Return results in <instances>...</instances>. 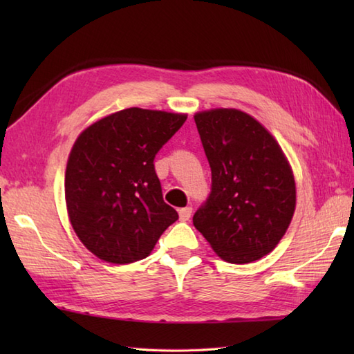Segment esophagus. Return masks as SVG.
Returning <instances> with one entry per match:
<instances>
[{"label":"esophagus","mask_w":354,"mask_h":354,"mask_svg":"<svg viewBox=\"0 0 354 354\" xmlns=\"http://www.w3.org/2000/svg\"><path fill=\"white\" fill-rule=\"evenodd\" d=\"M190 216H192V207H185L179 209V221L187 222L190 219Z\"/></svg>","instance_id":"esophagus-1"}]
</instances>
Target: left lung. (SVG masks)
I'll return each mask as SVG.
<instances>
[{
  "label": "left lung",
  "instance_id": "obj_1",
  "mask_svg": "<svg viewBox=\"0 0 354 354\" xmlns=\"http://www.w3.org/2000/svg\"><path fill=\"white\" fill-rule=\"evenodd\" d=\"M212 169V192L193 225L221 259L245 265L269 254L295 212V181L281 147L237 109L194 115Z\"/></svg>",
  "mask_w": 354,
  "mask_h": 354
}]
</instances>
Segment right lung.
Listing matches in <instances>:
<instances>
[{"label": "right lung", "mask_w": 354, "mask_h": 354, "mask_svg": "<svg viewBox=\"0 0 354 354\" xmlns=\"http://www.w3.org/2000/svg\"><path fill=\"white\" fill-rule=\"evenodd\" d=\"M187 115L129 108L79 135L65 171V201L80 242L97 257L126 265L146 259L173 222L155 156Z\"/></svg>", "instance_id": "1"}]
</instances>
